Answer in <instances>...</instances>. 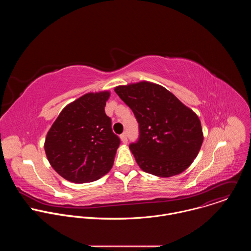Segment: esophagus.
Listing matches in <instances>:
<instances>
[{
    "mask_svg": "<svg viewBox=\"0 0 251 251\" xmlns=\"http://www.w3.org/2000/svg\"><path fill=\"white\" fill-rule=\"evenodd\" d=\"M120 139H121V141L124 143V144H127L128 139H127V134H126V133L121 134V135H120Z\"/></svg>",
    "mask_w": 251,
    "mask_h": 251,
    "instance_id": "obj_1",
    "label": "esophagus"
}]
</instances>
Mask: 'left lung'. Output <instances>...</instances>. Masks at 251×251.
<instances>
[{"label": "left lung", "mask_w": 251, "mask_h": 251, "mask_svg": "<svg viewBox=\"0 0 251 251\" xmlns=\"http://www.w3.org/2000/svg\"><path fill=\"white\" fill-rule=\"evenodd\" d=\"M114 90L139 123V139L129 146L139 167L162 177L188 169L203 141L198 115L159 84L141 81Z\"/></svg>", "instance_id": "left-lung-1"}]
</instances>
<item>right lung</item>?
Masks as SVG:
<instances>
[{
    "label": "right lung",
    "mask_w": 251,
    "mask_h": 251,
    "mask_svg": "<svg viewBox=\"0 0 251 251\" xmlns=\"http://www.w3.org/2000/svg\"><path fill=\"white\" fill-rule=\"evenodd\" d=\"M109 96V91L90 92L69 103L47 134V158L69 182L96 181L113 166L120 139L105 114Z\"/></svg>",
    "instance_id": "1"
}]
</instances>
